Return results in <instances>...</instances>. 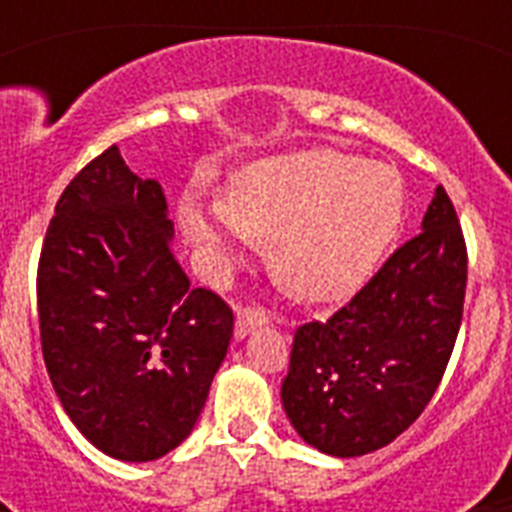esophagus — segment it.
<instances>
[{"mask_svg":"<svg viewBox=\"0 0 512 512\" xmlns=\"http://www.w3.org/2000/svg\"><path fill=\"white\" fill-rule=\"evenodd\" d=\"M266 323H269L266 312L253 310V307H241V310H235V338H246L251 330L261 328Z\"/></svg>","mask_w":512,"mask_h":512,"instance_id":"34e87169","label":"esophagus"}]
</instances>
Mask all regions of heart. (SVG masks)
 Segmentation results:
<instances>
[{
	"instance_id": "obj_1",
	"label": "heart",
	"mask_w": 512,
	"mask_h": 512,
	"mask_svg": "<svg viewBox=\"0 0 512 512\" xmlns=\"http://www.w3.org/2000/svg\"><path fill=\"white\" fill-rule=\"evenodd\" d=\"M405 189L395 169L336 148H302L235 171L223 200L187 192L179 217L215 277L253 243H271V269L297 297L333 302L366 282L395 241Z\"/></svg>"
}]
</instances>
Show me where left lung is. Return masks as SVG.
<instances>
[{"label": "left lung", "instance_id": "1", "mask_svg": "<svg viewBox=\"0 0 512 512\" xmlns=\"http://www.w3.org/2000/svg\"><path fill=\"white\" fill-rule=\"evenodd\" d=\"M420 230L333 318L297 328L282 405L312 449L341 459L382 449L415 423L446 372L467 246L443 187Z\"/></svg>", "mask_w": 512, "mask_h": 512}]
</instances>
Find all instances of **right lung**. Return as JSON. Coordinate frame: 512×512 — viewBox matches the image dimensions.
Wrapping results in <instances>:
<instances>
[{
	"label": "right lung",
	"mask_w": 512,
	"mask_h": 512,
	"mask_svg": "<svg viewBox=\"0 0 512 512\" xmlns=\"http://www.w3.org/2000/svg\"><path fill=\"white\" fill-rule=\"evenodd\" d=\"M164 189L112 146L56 205L38 269L40 343L63 410L94 449L153 461L192 433L233 312L192 289Z\"/></svg>",
	"instance_id": "add662e5"
}]
</instances>
